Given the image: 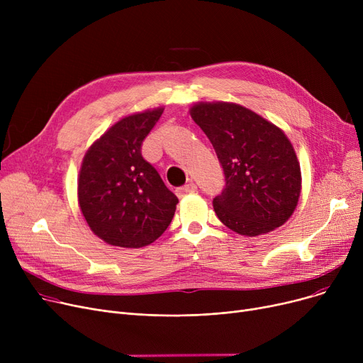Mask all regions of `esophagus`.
Instances as JSON below:
<instances>
[{"mask_svg":"<svg viewBox=\"0 0 363 363\" xmlns=\"http://www.w3.org/2000/svg\"><path fill=\"white\" fill-rule=\"evenodd\" d=\"M196 191H197V185L193 184V182H189V184H186V185L178 188V189H177V194H178L179 197H182V196H185V194L196 193Z\"/></svg>","mask_w":363,"mask_h":363,"instance_id":"esophagus-1","label":"esophagus"}]
</instances>
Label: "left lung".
I'll return each mask as SVG.
<instances>
[{
    "label": "left lung",
    "instance_id": "left-lung-1",
    "mask_svg": "<svg viewBox=\"0 0 363 363\" xmlns=\"http://www.w3.org/2000/svg\"><path fill=\"white\" fill-rule=\"evenodd\" d=\"M189 113L211 140L225 174V188L213 199L219 220L245 237L287 222L300 197L301 174L285 133L235 103H199Z\"/></svg>",
    "mask_w": 363,
    "mask_h": 363
}]
</instances>
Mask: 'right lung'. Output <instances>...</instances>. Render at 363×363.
<instances>
[{
	"label": "right lung",
	"instance_id": "1",
	"mask_svg": "<svg viewBox=\"0 0 363 363\" xmlns=\"http://www.w3.org/2000/svg\"><path fill=\"white\" fill-rule=\"evenodd\" d=\"M163 107L130 114L107 129L82 160L81 212L91 231L110 245L140 249L156 241L175 215L178 197L141 155Z\"/></svg>",
	"mask_w": 363,
	"mask_h": 363
}]
</instances>
